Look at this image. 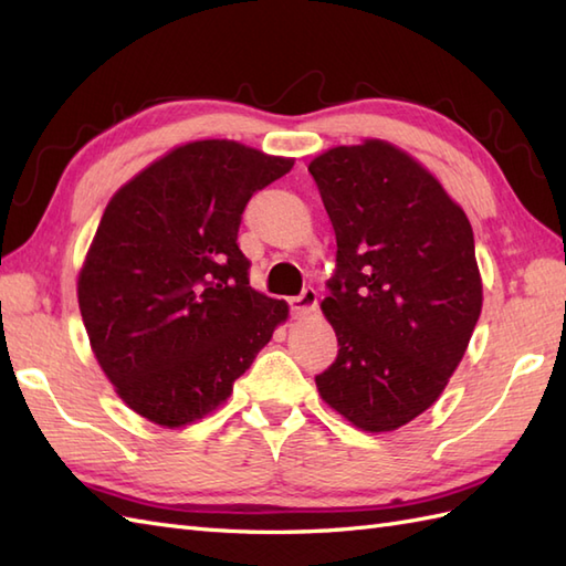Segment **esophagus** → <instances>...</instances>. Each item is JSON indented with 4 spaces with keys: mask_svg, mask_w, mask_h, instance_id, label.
Wrapping results in <instances>:
<instances>
[{
    "mask_svg": "<svg viewBox=\"0 0 566 566\" xmlns=\"http://www.w3.org/2000/svg\"><path fill=\"white\" fill-rule=\"evenodd\" d=\"M287 305H291V315L295 319L297 317H307V315H312V312L317 310V293L312 291V287H307V291H303L297 297L287 300Z\"/></svg>",
    "mask_w": 566,
    "mask_h": 566,
    "instance_id": "34e87169",
    "label": "esophagus"
}]
</instances>
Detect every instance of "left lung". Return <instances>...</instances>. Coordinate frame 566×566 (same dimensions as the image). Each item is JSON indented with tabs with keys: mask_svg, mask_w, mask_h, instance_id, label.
<instances>
[{
	"mask_svg": "<svg viewBox=\"0 0 566 566\" xmlns=\"http://www.w3.org/2000/svg\"><path fill=\"white\" fill-rule=\"evenodd\" d=\"M336 234L322 300L338 356L322 399L370 433L395 431L441 397L482 312V279L464 210L431 171L385 140L310 161Z\"/></svg>",
	"mask_w": 566,
	"mask_h": 566,
	"instance_id": "left-lung-1",
	"label": "left lung"
}]
</instances>
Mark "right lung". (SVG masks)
<instances>
[{
    "label": "right lung",
    "mask_w": 566,
    "mask_h": 566,
    "mask_svg": "<svg viewBox=\"0 0 566 566\" xmlns=\"http://www.w3.org/2000/svg\"><path fill=\"white\" fill-rule=\"evenodd\" d=\"M293 169L234 140L188 143L108 200L77 281L98 366L147 421L179 429L230 397L287 319L249 285V198Z\"/></svg>",
    "instance_id": "add662e5"
}]
</instances>
